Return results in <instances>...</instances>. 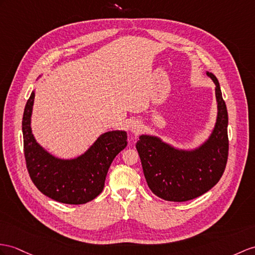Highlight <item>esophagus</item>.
<instances>
[{
	"label": "esophagus",
	"mask_w": 255,
	"mask_h": 255,
	"mask_svg": "<svg viewBox=\"0 0 255 255\" xmlns=\"http://www.w3.org/2000/svg\"><path fill=\"white\" fill-rule=\"evenodd\" d=\"M128 129L133 134H137L141 129V123L138 120H133L128 123Z\"/></svg>",
	"instance_id": "obj_1"
}]
</instances>
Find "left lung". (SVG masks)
<instances>
[{
	"instance_id": "1",
	"label": "left lung",
	"mask_w": 255,
	"mask_h": 255,
	"mask_svg": "<svg viewBox=\"0 0 255 255\" xmlns=\"http://www.w3.org/2000/svg\"><path fill=\"white\" fill-rule=\"evenodd\" d=\"M215 84L217 115L209 137L195 148H178L157 135L141 134L136 142L146 182L167 201H187L203 195L220 181L228 157V114L219 80Z\"/></svg>"
}]
</instances>
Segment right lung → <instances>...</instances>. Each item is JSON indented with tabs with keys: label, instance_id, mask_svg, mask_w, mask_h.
I'll return each instance as SVG.
<instances>
[{
	"label": "right lung",
	"instance_id": "add662e5",
	"mask_svg": "<svg viewBox=\"0 0 255 255\" xmlns=\"http://www.w3.org/2000/svg\"><path fill=\"white\" fill-rule=\"evenodd\" d=\"M34 96L35 90L31 92L22 117L24 158L31 179L42 194L58 202L83 204L92 201L103 191L111 162L127 147V132H105L79 156L56 157L36 141L32 133Z\"/></svg>",
	"mask_w": 255,
	"mask_h": 255
}]
</instances>
